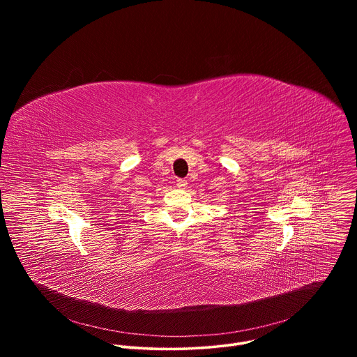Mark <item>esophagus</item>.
I'll return each instance as SVG.
<instances>
[{"instance_id":"34e87169","label":"esophagus","mask_w":357,"mask_h":357,"mask_svg":"<svg viewBox=\"0 0 357 357\" xmlns=\"http://www.w3.org/2000/svg\"><path fill=\"white\" fill-rule=\"evenodd\" d=\"M176 186H178L179 189H185V188L188 186V181H186V179H178V181H176Z\"/></svg>"}]
</instances>
